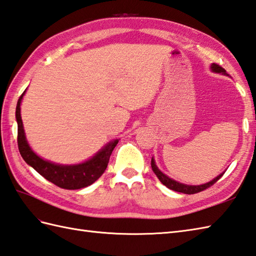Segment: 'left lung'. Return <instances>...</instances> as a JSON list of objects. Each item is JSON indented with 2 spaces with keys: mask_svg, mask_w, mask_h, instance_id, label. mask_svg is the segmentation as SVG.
Returning a JSON list of instances; mask_svg holds the SVG:
<instances>
[{
  "mask_svg": "<svg viewBox=\"0 0 256 256\" xmlns=\"http://www.w3.org/2000/svg\"><path fill=\"white\" fill-rule=\"evenodd\" d=\"M212 70H214V72L216 73H222V74H226V70L224 68H222L220 65L219 64H216V63H212ZM152 169L154 171V174H155L157 176V178L159 179V181L162 182L164 186H166L167 188H169L170 190H172V191H176V192H180V193H184V194H195V193H198V192H202L204 191V190L210 188L212 184H215L220 178L224 176V174H219L217 178H215L212 181L206 183V184H203V186H186V184H182V183H179L176 182L174 180L170 179V178H168L166 174H164L162 171H160L157 166L155 164V162H154V159H152Z\"/></svg>",
  "mask_w": 256,
  "mask_h": 256,
  "instance_id": "left-lung-1",
  "label": "left lung"
}]
</instances>
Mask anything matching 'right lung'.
<instances>
[{
  "instance_id": "right-lung-1",
  "label": "right lung",
  "mask_w": 256,
  "mask_h": 256,
  "mask_svg": "<svg viewBox=\"0 0 256 256\" xmlns=\"http://www.w3.org/2000/svg\"><path fill=\"white\" fill-rule=\"evenodd\" d=\"M25 92L22 94L16 106V120H17V145L22 159L42 176L48 181L56 184V186L65 190H78L90 186L98 180L104 174L108 166L109 159L118 140L109 142L102 148L96 156L88 162L76 166H60L41 159L32 150L24 133L22 121L20 116V102Z\"/></svg>"
}]
</instances>
